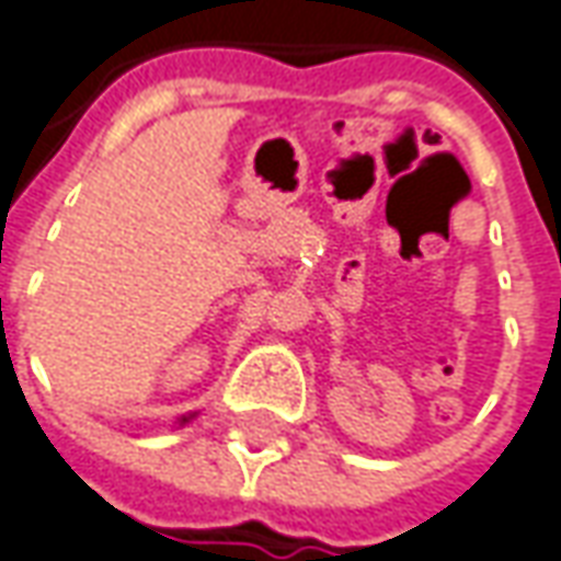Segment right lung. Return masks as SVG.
Returning a JSON list of instances; mask_svg holds the SVG:
<instances>
[{
  "mask_svg": "<svg viewBox=\"0 0 561 561\" xmlns=\"http://www.w3.org/2000/svg\"><path fill=\"white\" fill-rule=\"evenodd\" d=\"M186 421H190V417H184V421H181V424H186Z\"/></svg>",
  "mask_w": 561,
  "mask_h": 561,
  "instance_id": "add662e5",
  "label": "right lung"
}]
</instances>
